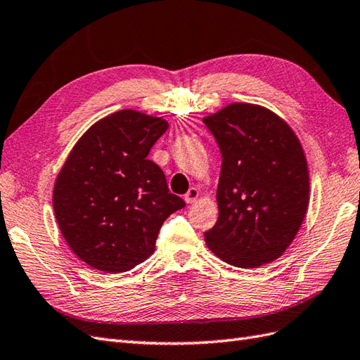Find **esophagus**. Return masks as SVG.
I'll return each instance as SVG.
<instances>
[{"mask_svg": "<svg viewBox=\"0 0 360 360\" xmlns=\"http://www.w3.org/2000/svg\"><path fill=\"white\" fill-rule=\"evenodd\" d=\"M198 198H199V190L195 188V187H191V188L187 191V193H186V196H184V199H186L187 204L196 202Z\"/></svg>", "mask_w": 360, "mask_h": 360, "instance_id": "obj_1", "label": "esophagus"}]
</instances>
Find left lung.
Returning <instances> with one entry per match:
<instances>
[{"instance_id": "8db88e82", "label": "left lung", "mask_w": 360, "mask_h": 360, "mask_svg": "<svg viewBox=\"0 0 360 360\" xmlns=\"http://www.w3.org/2000/svg\"><path fill=\"white\" fill-rule=\"evenodd\" d=\"M202 121L222 155L219 218L205 242L224 262L259 269L285 253L304 222L310 202L304 148L262 105L233 103Z\"/></svg>"}]
</instances>
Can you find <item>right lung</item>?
Returning a JSON list of instances; mask_svg holds the SVG:
<instances>
[{"label": "right lung", "mask_w": 360, "mask_h": 360, "mask_svg": "<svg viewBox=\"0 0 360 360\" xmlns=\"http://www.w3.org/2000/svg\"><path fill=\"white\" fill-rule=\"evenodd\" d=\"M169 122L120 110L82 135L53 187V210L72 252L104 273L129 271L153 255L164 221L186 205L148 160Z\"/></svg>", "instance_id": "right-lung-1"}]
</instances>
